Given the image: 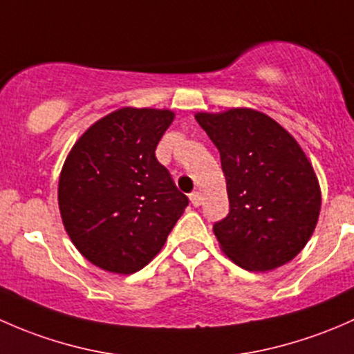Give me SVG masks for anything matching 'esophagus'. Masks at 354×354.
<instances>
[{"instance_id":"1","label":"esophagus","mask_w":354,"mask_h":354,"mask_svg":"<svg viewBox=\"0 0 354 354\" xmlns=\"http://www.w3.org/2000/svg\"><path fill=\"white\" fill-rule=\"evenodd\" d=\"M189 199H191V204H192V206H194V207L201 206L203 198H201V194H199V192H192V194L189 196Z\"/></svg>"}]
</instances>
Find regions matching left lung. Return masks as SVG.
Returning a JSON list of instances; mask_svg holds the SVG:
<instances>
[{"label":"left lung","mask_w":354,"mask_h":354,"mask_svg":"<svg viewBox=\"0 0 354 354\" xmlns=\"http://www.w3.org/2000/svg\"><path fill=\"white\" fill-rule=\"evenodd\" d=\"M220 151L230 213L214 223L220 249L247 271H272L301 252L322 204L319 178L298 141L249 107L198 112Z\"/></svg>","instance_id":"left-lung-1"}]
</instances>
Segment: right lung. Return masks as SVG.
<instances>
[{
    "instance_id": "obj_1",
    "label": "right lung",
    "mask_w": 354,
    "mask_h": 354,
    "mask_svg": "<svg viewBox=\"0 0 354 354\" xmlns=\"http://www.w3.org/2000/svg\"><path fill=\"white\" fill-rule=\"evenodd\" d=\"M174 118L169 109H118L93 122L64 160L57 184L64 230L104 271L143 269L187 207L155 156Z\"/></svg>"
}]
</instances>
